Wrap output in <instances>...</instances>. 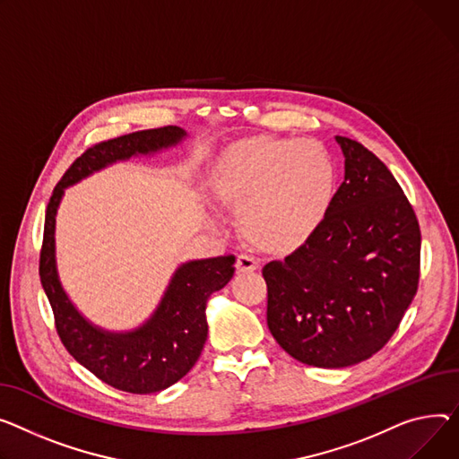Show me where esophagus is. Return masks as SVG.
Returning <instances> with one entry per match:
<instances>
[{
    "label": "esophagus",
    "mask_w": 459,
    "mask_h": 459,
    "mask_svg": "<svg viewBox=\"0 0 459 459\" xmlns=\"http://www.w3.org/2000/svg\"><path fill=\"white\" fill-rule=\"evenodd\" d=\"M258 260L255 258V256H251V255H239L238 256V260H236V267H238V271H241V273H247V271H255V269H258Z\"/></svg>",
    "instance_id": "1"
}]
</instances>
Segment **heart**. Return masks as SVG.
I'll return each mask as SVG.
<instances>
[{"label":"heart","instance_id":"1","mask_svg":"<svg viewBox=\"0 0 459 459\" xmlns=\"http://www.w3.org/2000/svg\"><path fill=\"white\" fill-rule=\"evenodd\" d=\"M335 186L330 155L314 140L256 136L230 147L212 175V192L238 212L256 247L288 253L326 218Z\"/></svg>","mask_w":459,"mask_h":459}]
</instances>
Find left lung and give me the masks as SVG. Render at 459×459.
Listing matches in <instances>:
<instances>
[{
    "label": "left lung",
    "mask_w": 459,
    "mask_h": 459,
    "mask_svg": "<svg viewBox=\"0 0 459 459\" xmlns=\"http://www.w3.org/2000/svg\"><path fill=\"white\" fill-rule=\"evenodd\" d=\"M345 180L321 227L264 265L267 326L295 359L340 369L377 354L399 328L420 274L415 210L368 147L335 136Z\"/></svg>",
    "instance_id": "8db88e82"
}]
</instances>
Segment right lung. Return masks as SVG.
<instances>
[{"mask_svg":"<svg viewBox=\"0 0 459 459\" xmlns=\"http://www.w3.org/2000/svg\"><path fill=\"white\" fill-rule=\"evenodd\" d=\"M185 134L180 127L168 126L90 145L56 182L46 208L39 273L58 338L91 375L134 394L162 391L194 368L208 335L206 300L232 279L236 256L195 260L178 267L155 316L136 332L108 333L88 325L60 288L55 269V213L65 188L74 182L116 160L173 145Z\"/></svg>","mask_w":459,"mask_h":459,"instance_id":"add662e5","label":"right lung"}]
</instances>
